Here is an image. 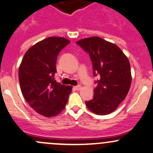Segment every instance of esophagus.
Here are the masks:
<instances>
[{
  "label": "esophagus",
  "instance_id": "obj_1",
  "mask_svg": "<svg viewBox=\"0 0 153 153\" xmlns=\"http://www.w3.org/2000/svg\"><path fill=\"white\" fill-rule=\"evenodd\" d=\"M81 86H80V85H78V86H74V89H76V90H80V89H81Z\"/></svg>",
  "mask_w": 153,
  "mask_h": 153
}]
</instances>
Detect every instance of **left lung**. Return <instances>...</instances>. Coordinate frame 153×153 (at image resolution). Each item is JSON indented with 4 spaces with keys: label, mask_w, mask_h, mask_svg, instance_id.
I'll list each match as a JSON object with an SVG mask.
<instances>
[{
    "label": "left lung",
    "mask_w": 153,
    "mask_h": 153,
    "mask_svg": "<svg viewBox=\"0 0 153 153\" xmlns=\"http://www.w3.org/2000/svg\"><path fill=\"white\" fill-rule=\"evenodd\" d=\"M76 44L89 53L93 75L100 78L94 81V97L85 103L95 114H108L125 100L131 87L128 59L118 46L98 36L83 39Z\"/></svg>",
    "instance_id": "obj_1"
}]
</instances>
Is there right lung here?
<instances>
[{"instance_id":"obj_1","label":"right lung","mask_w":153,"mask_h":153,"mask_svg":"<svg viewBox=\"0 0 153 153\" xmlns=\"http://www.w3.org/2000/svg\"><path fill=\"white\" fill-rule=\"evenodd\" d=\"M69 43L62 37L39 42L25 53L19 67L22 95L32 108L45 117H53L62 111L72 91L71 86L55 80L58 55Z\"/></svg>"}]
</instances>
